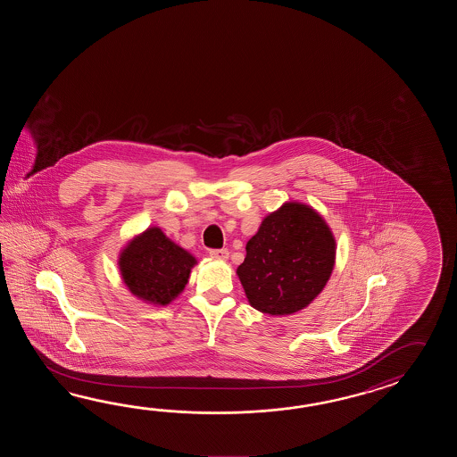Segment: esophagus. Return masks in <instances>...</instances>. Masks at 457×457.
Listing matches in <instances>:
<instances>
[{"label": "esophagus", "instance_id": "esophagus-1", "mask_svg": "<svg viewBox=\"0 0 457 457\" xmlns=\"http://www.w3.org/2000/svg\"><path fill=\"white\" fill-rule=\"evenodd\" d=\"M209 254H211V258H214V260H227V258H228V250H225V248L211 250Z\"/></svg>", "mask_w": 457, "mask_h": 457}]
</instances>
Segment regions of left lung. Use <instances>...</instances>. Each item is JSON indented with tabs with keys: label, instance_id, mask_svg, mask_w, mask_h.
<instances>
[{
	"label": "left lung",
	"instance_id": "8db88e82",
	"mask_svg": "<svg viewBox=\"0 0 457 457\" xmlns=\"http://www.w3.org/2000/svg\"><path fill=\"white\" fill-rule=\"evenodd\" d=\"M335 253L337 242L323 217L311 205L286 203L262 219L237 274L253 309L291 315L323 291Z\"/></svg>",
	"mask_w": 457,
	"mask_h": 457
}]
</instances>
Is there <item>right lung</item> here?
<instances>
[{
    "mask_svg": "<svg viewBox=\"0 0 457 457\" xmlns=\"http://www.w3.org/2000/svg\"><path fill=\"white\" fill-rule=\"evenodd\" d=\"M195 262L191 253L171 242L158 227L137 235L119 254V270L127 289L154 305L175 301Z\"/></svg>",
    "mask_w": 457,
    "mask_h": 457,
    "instance_id": "right-lung-1",
    "label": "right lung"
}]
</instances>
